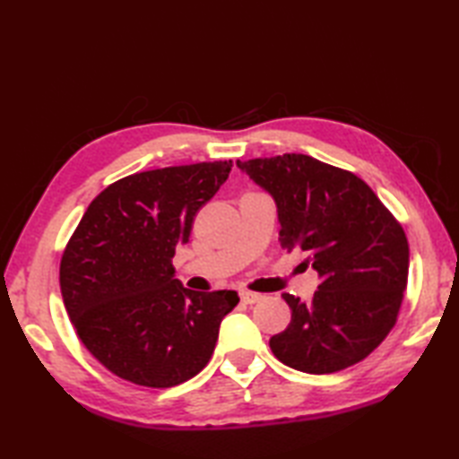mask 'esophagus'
Segmentation results:
<instances>
[{
    "mask_svg": "<svg viewBox=\"0 0 459 459\" xmlns=\"http://www.w3.org/2000/svg\"><path fill=\"white\" fill-rule=\"evenodd\" d=\"M240 299L245 301V304H256V301L262 299V294H256V291H250V290H242Z\"/></svg>",
    "mask_w": 459,
    "mask_h": 459,
    "instance_id": "1",
    "label": "esophagus"
}]
</instances>
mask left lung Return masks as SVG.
I'll use <instances>...</instances> for the list:
<instances>
[{
	"label": "left lung",
	"mask_w": 459,
	"mask_h": 459,
	"mask_svg": "<svg viewBox=\"0 0 459 459\" xmlns=\"http://www.w3.org/2000/svg\"><path fill=\"white\" fill-rule=\"evenodd\" d=\"M276 203L280 245L304 250L319 276L309 301L281 298L290 325L270 339L281 363L327 375L363 360L396 324L408 280V240L357 175L304 153L237 161Z\"/></svg>",
	"instance_id": "1"
}]
</instances>
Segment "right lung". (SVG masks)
I'll return each instance as SVG.
<instances>
[{
  "mask_svg": "<svg viewBox=\"0 0 459 459\" xmlns=\"http://www.w3.org/2000/svg\"><path fill=\"white\" fill-rule=\"evenodd\" d=\"M232 161L134 173L96 197L61 260V294L84 347L124 380L169 388L204 368L237 291H195L171 258Z\"/></svg>",
  "mask_w": 459,
  "mask_h": 459,
  "instance_id": "obj_1",
  "label": "right lung"
}]
</instances>
